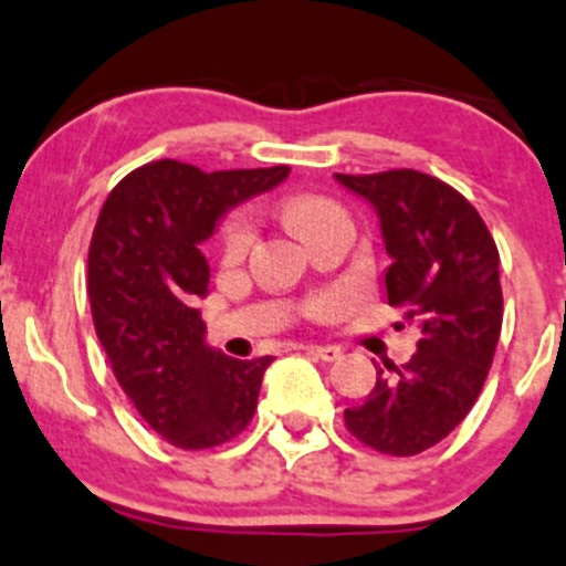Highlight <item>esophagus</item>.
Here are the masks:
<instances>
[{"mask_svg": "<svg viewBox=\"0 0 566 566\" xmlns=\"http://www.w3.org/2000/svg\"><path fill=\"white\" fill-rule=\"evenodd\" d=\"M306 349L308 355H314V358H319V360H338L342 358V349L338 347H333V344H306Z\"/></svg>", "mask_w": 566, "mask_h": 566, "instance_id": "34e87169", "label": "esophagus"}]
</instances>
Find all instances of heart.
Masks as SVG:
<instances>
[{
	"label": "heart",
	"instance_id": "b5f03b06",
	"mask_svg": "<svg viewBox=\"0 0 566 566\" xmlns=\"http://www.w3.org/2000/svg\"><path fill=\"white\" fill-rule=\"evenodd\" d=\"M282 217L303 241H308L319 228H325L333 219L347 217V213H344L342 206L333 203L331 198H323V195H293L282 203ZM249 241H252V224L243 213H230L219 222L217 249L228 263L247 252Z\"/></svg>",
	"mask_w": 566,
	"mask_h": 566
}]
</instances>
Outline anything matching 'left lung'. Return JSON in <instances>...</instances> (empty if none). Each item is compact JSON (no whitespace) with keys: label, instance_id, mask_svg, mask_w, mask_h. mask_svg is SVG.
<instances>
[{"label":"left lung","instance_id":"1","mask_svg":"<svg viewBox=\"0 0 566 566\" xmlns=\"http://www.w3.org/2000/svg\"><path fill=\"white\" fill-rule=\"evenodd\" d=\"M336 178L377 208L392 258L388 303L420 325L412 360L379 368L344 426L377 453L418 455L467 418L485 385L504 314L499 249L478 208L439 178L409 168Z\"/></svg>","mask_w":566,"mask_h":566}]
</instances>
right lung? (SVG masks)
Wrapping results in <instances>:
<instances>
[{
  "label": "right lung",
  "mask_w": 566,
  "mask_h": 566,
  "mask_svg": "<svg viewBox=\"0 0 566 566\" xmlns=\"http://www.w3.org/2000/svg\"><path fill=\"white\" fill-rule=\"evenodd\" d=\"M287 174V165L206 174L157 159L111 189L94 224L86 282L94 331L122 390L174 448H217L252 423L273 358L235 360L206 347L195 303L206 295L208 263L198 243L228 208Z\"/></svg>",
  "instance_id": "obj_1"
}]
</instances>
